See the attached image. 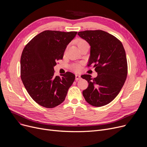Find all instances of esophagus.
Listing matches in <instances>:
<instances>
[{
    "label": "esophagus",
    "mask_w": 147,
    "mask_h": 147,
    "mask_svg": "<svg viewBox=\"0 0 147 147\" xmlns=\"http://www.w3.org/2000/svg\"><path fill=\"white\" fill-rule=\"evenodd\" d=\"M81 79V76L79 74H76V80L78 81Z\"/></svg>",
    "instance_id": "esophagus-1"
}]
</instances>
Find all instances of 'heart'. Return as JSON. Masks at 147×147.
Instances as JSON below:
<instances>
[{
	"label": "heart",
	"mask_w": 147,
	"mask_h": 147,
	"mask_svg": "<svg viewBox=\"0 0 147 147\" xmlns=\"http://www.w3.org/2000/svg\"><path fill=\"white\" fill-rule=\"evenodd\" d=\"M77 44H78L79 48H80L81 47H82V46H83L88 45V43H87V42L86 40H83V39H82V38H80V39H79L78 40ZM72 68L73 69V70L75 71L76 72H79L81 70V69H82V64H79V63L74 64L72 66Z\"/></svg>",
	"instance_id": "b5f03b06"
}]
</instances>
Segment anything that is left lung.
Returning a JSON list of instances; mask_svg holds the SVG:
<instances>
[{
  "mask_svg": "<svg viewBox=\"0 0 147 147\" xmlns=\"http://www.w3.org/2000/svg\"><path fill=\"white\" fill-rule=\"evenodd\" d=\"M78 35L90 46L88 67L93 66L98 73L95 78L89 74L81 76L89 85L83 91L88 103L102 107L117 96L127 75V63L123 46L117 38L101 30H86Z\"/></svg>",
  "mask_w": 147,
  "mask_h": 147,
  "instance_id": "8db88e82",
  "label": "left lung"
}]
</instances>
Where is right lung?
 Instances as JSON below:
<instances>
[{"label": "right lung", "mask_w": 147, "mask_h": 147, "mask_svg": "<svg viewBox=\"0 0 147 147\" xmlns=\"http://www.w3.org/2000/svg\"><path fill=\"white\" fill-rule=\"evenodd\" d=\"M77 32L45 30L34 37L21 57V78L32 98L42 107L52 109L63 102L75 75L67 71L55 76L53 67L62 59L68 44Z\"/></svg>", "instance_id": "add662e5"}]
</instances>
